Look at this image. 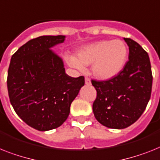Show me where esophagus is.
Masks as SVG:
<instances>
[{"instance_id": "esophagus-1", "label": "esophagus", "mask_w": 160, "mask_h": 160, "mask_svg": "<svg viewBox=\"0 0 160 160\" xmlns=\"http://www.w3.org/2000/svg\"><path fill=\"white\" fill-rule=\"evenodd\" d=\"M85 84H87V85L91 84V80L88 77H85Z\"/></svg>"}]
</instances>
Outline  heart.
Segmentation results:
<instances>
[{
    "mask_svg": "<svg viewBox=\"0 0 160 160\" xmlns=\"http://www.w3.org/2000/svg\"><path fill=\"white\" fill-rule=\"evenodd\" d=\"M128 58V49L120 40L99 41L85 45L77 52V58L67 57L68 63L79 70L92 65V72L102 80H111L117 76L124 68Z\"/></svg>",
    "mask_w": 160,
    "mask_h": 160,
    "instance_id": "1",
    "label": "heart"
}]
</instances>
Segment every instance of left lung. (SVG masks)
<instances>
[{"label": "left lung", "instance_id": "left-lung-1", "mask_svg": "<svg viewBox=\"0 0 160 160\" xmlns=\"http://www.w3.org/2000/svg\"><path fill=\"white\" fill-rule=\"evenodd\" d=\"M129 49L122 72L108 80H92L97 90L92 104L96 119L107 128L122 129L138 120L151 98L152 72L148 53L138 43L123 38Z\"/></svg>", "mask_w": 160, "mask_h": 160}]
</instances>
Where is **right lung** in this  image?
I'll return each mask as SVG.
<instances>
[{"label": "right lung", "mask_w": 160, "mask_h": 160, "mask_svg": "<svg viewBox=\"0 0 160 160\" xmlns=\"http://www.w3.org/2000/svg\"><path fill=\"white\" fill-rule=\"evenodd\" d=\"M65 36L32 39L12 55L7 88L12 107L32 128L48 131L61 126L70 107L84 86V77H71L63 62L50 48L62 43Z\"/></svg>", "instance_id": "obj_1"}]
</instances>
